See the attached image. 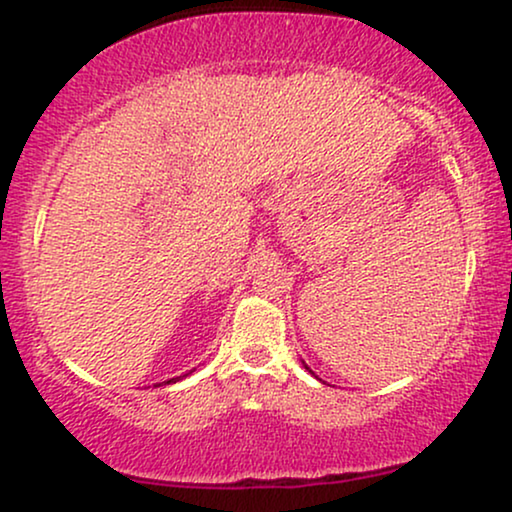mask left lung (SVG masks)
I'll return each mask as SVG.
<instances>
[{
  "label": "left lung",
  "mask_w": 512,
  "mask_h": 512,
  "mask_svg": "<svg viewBox=\"0 0 512 512\" xmlns=\"http://www.w3.org/2000/svg\"><path fill=\"white\" fill-rule=\"evenodd\" d=\"M304 367H306V370H309V372H311V367H309V365H306V363H304Z\"/></svg>",
  "instance_id": "left-lung-1"
}]
</instances>
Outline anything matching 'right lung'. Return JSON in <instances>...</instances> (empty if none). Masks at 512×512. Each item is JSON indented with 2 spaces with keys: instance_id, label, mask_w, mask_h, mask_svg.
I'll return each mask as SVG.
<instances>
[{
  "instance_id": "add662e5",
  "label": "right lung",
  "mask_w": 512,
  "mask_h": 512,
  "mask_svg": "<svg viewBox=\"0 0 512 512\" xmlns=\"http://www.w3.org/2000/svg\"><path fill=\"white\" fill-rule=\"evenodd\" d=\"M192 372H194V370H189V372H187V374H192ZM187 374H182V377H187ZM182 377H175V379H168V381H163V384H175V381H180V379H182Z\"/></svg>"
}]
</instances>
